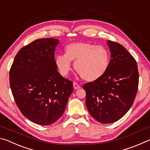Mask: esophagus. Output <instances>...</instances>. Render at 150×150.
I'll return each instance as SVG.
<instances>
[{"mask_svg": "<svg viewBox=\"0 0 150 150\" xmlns=\"http://www.w3.org/2000/svg\"><path fill=\"white\" fill-rule=\"evenodd\" d=\"M73 87H74L75 89H78V88H80V86L77 83L74 82L73 83Z\"/></svg>", "mask_w": 150, "mask_h": 150, "instance_id": "1", "label": "esophagus"}]
</instances>
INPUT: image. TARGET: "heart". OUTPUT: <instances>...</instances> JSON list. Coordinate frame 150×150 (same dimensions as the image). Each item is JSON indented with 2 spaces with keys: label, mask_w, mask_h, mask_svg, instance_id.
Segmentation results:
<instances>
[{
  "label": "heart",
  "mask_w": 150,
  "mask_h": 150,
  "mask_svg": "<svg viewBox=\"0 0 150 150\" xmlns=\"http://www.w3.org/2000/svg\"><path fill=\"white\" fill-rule=\"evenodd\" d=\"M71 62L83 79L94 81L103 77L108 69L110 55L106 47L88 42H75L68 45L65 55H57L55 63L59 73L67 76L71 70Z\"/></svg>",
  "instance_id": "heart-1"
}]
</instances>
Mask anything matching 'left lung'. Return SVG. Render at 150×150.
<instances>
[{"label":"left lung","instance_id":"left-lung-1","mask_svg":"<svg viewBox=\"0 0 150 150\" xmlns=\"http://www.w3.org/2000/svg\"><path fill=\"white\" fill-rule=\"evenodd\" d=\"M110 61L98 79L83 86L90 115L103 124L118 120L132 106L138 92L139 73L136 61L123 45L108 40Z\"/></svg>","mask_w":150,"mask_h":150}]
</instances>
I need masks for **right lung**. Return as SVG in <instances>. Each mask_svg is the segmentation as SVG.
Listing matches in <instances>:
<instances>
[{
    "label": "right lung",
    "mask_w": 150,
    "mask_h": 150,
    "mask_svg": "<svg viewBox=\"0 0 150 150\" xmlns=\"http://www.w3.org/2000/svg\"><path fill=\"white\" fill-rule=\"evenodd\" d=\"M59 40H36L18 52L9 73L10 86L25 117L40 125H50L64 112L73 91L71 81L63 77L55 63Z\"/></svg>",
    "instance_id": "add662e5"
}]
</instances>
